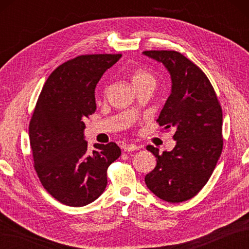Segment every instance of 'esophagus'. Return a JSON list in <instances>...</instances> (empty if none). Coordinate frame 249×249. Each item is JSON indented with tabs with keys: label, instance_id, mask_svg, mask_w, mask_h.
Segmentation results:
<instances>
[{
	"label": "esophagus",
	"instance_id": "obj_1",
	"mask_svg": "<svg viewBox=\"0 0 249 249\" xmlns=\"http://www.w3.org/2000/svg\"><path fill=\"white\" fill-rule=\"evenodd\" d=\"M136 150H139V146L137 144H134V143H129V144L124 146L125 152H131V151H136Z\"/></svg>",
	"mask_w": 249,
	"mask_h": 249
}]
</instances>
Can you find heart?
Here are the masks:
<instances>
[{
	"label": "heart",
	"mask_w": 249,
	"mask_h": 249,
	"mask_svg": "<svg viewBox=\"0 0 249 249\" xmlns=\"http://www.w3.org/2000/svg\"><path fill=\"white\" fill-rule=\"evenodd\" d=\"M131 80H133L134 86H139V84H146V83L155 86L156 78L151 71L139 68V70H136L133 72Z\"/></svg>",
	"instance_id": "b5f03b06"
}]
</instances>
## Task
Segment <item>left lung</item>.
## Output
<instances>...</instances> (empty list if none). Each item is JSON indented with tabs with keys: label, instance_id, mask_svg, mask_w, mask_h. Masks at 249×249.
Instances as JSON below:
<instances>
[{
	"label": "left lung",
	"instance_id": "1",
	"mask_svg": "<svg viewBox=\"0 0 249 249\" xmlns=\"http://www.w3.org/2000/svg\"><path fill=\"white\" fill-rule=\"evenodd\" d=\"M143 54L161 62L171 75L172 89L156 120L162 129L174 128L177 144L156 157L145 184L158 198L171 203L195 197L208 183L223 151V110L214 88L200 68L178 51L147 50Z\"/></svg>",
	"mask_w": 249,
	"mask_h": 249
}]
</instances>
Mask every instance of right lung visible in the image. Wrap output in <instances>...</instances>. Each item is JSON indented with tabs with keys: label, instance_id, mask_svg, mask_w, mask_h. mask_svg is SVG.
I'll use <instances>...</instances> for the list:
<instances>
[{
	"label": "right lung",
	"instance_id": "add662e5",
	"mask_svg": "<svg viewBox=\"0 0 249 249\" xmlns=\"http://www.w3.org/2000/svg\"><path fill=\"white\" fill-rule=\"evenodd\" d=\"M122 54H84L51 72L37 99L29 125L34 168L44 188L68 206L96 200L107 186L108 167L121 155L114 142L94 145L84 140V121L96 110L95 88Z\"/></svg>",
	"mask_w": 249,
	"mask_h": 249
}]
</instances>
